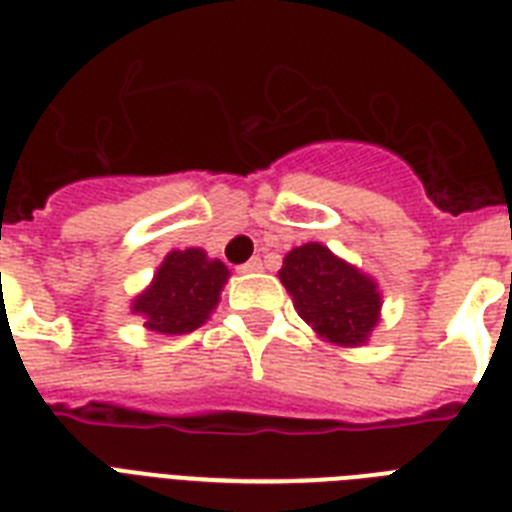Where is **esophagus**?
<instances>
[{
	"label": "esophagus",
	"instance_id": "34e87169",
	"mask_svg": "<svg viewBox=\"0 0 512 512\" xmlns=\"http://www.w3.org/2000/svg\"><path fill=\"white\" fill-rule=\"evenodd\" d=\"M240 272H259L261 269V259H251V261H245V264H240Z\"/></svg>",
	"mask_w": 512,
	"mask_h": 512
}]
</instances>
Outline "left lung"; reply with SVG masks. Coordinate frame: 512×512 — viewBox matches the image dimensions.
Listing matches in <instances>:
<instances>
[{"instance_id":"1","label":"left lung","mask_w":512,"mask_h":512,"mask_svg":"<svg viewBox=\"0 0 512 512\" xmlns=\"http://www.w3.org/2000/svg\"><path fill=\"white\" fill-rule=\"evenodd\" d=\"M280 282L298 317L322 338L359 346L378 322L380 296L375 282L346 261L335 259L320 243H306L285 256Z\"/></svg>"}]
</instances>
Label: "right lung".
<instances>
[{"mask_svg": "<svg viewBox=\"0 0 512 512\" xmlns=\"http://www.w3.org/2000/svg\"><path fill=\"white\" fill-rule=\"evenodd\" d=\"M230 272L222 261H211L198 248L171 251L153 285L134 301V312L145 317L155 333H192L208 320Z\"/></svg>", "mask_w": 512, "mask_h": 512, "instance_id": "right-lung-1", "label": "right lung"}]
</instances>
